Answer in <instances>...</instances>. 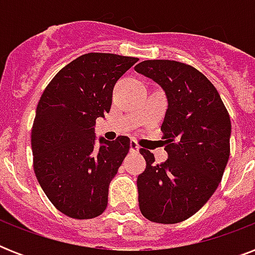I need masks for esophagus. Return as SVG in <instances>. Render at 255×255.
<instances>
[{"label":"esophagus","instance_id":"1","mask_svg":"<svg viewBox=\"0 0 255 255\" xmlns=\"http://www.w3.org/2000/svg\"><path fill=\"white\" fill-rule=\"evenodd\" d=\"M139 144L136 143L135 140H131V143H129V151L131 152H137L139 151Z\"/></svg>","mask_w":255,"mask_h":255}]
</instances>
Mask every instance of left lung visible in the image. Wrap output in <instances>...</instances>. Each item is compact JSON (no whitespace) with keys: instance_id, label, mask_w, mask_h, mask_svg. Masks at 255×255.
Returning <instances> with one entry per match:
<instances>
[{"instance_id":"obj_1","label":"left lung","mask_w":255,"mask_h":255,"mask_svg":"<svg viewBox=\"0 0 255 255\" xmlns=\"http://www.w3.org/2000/svg\"><path fill=\"white\" fill-rule=\"evenodd\" d=\"M137 73L165 91L161 131L168 160L141 148L147 167L137 176L140 212L157 224H177L205 205L221 181L230 155L232 124L221 96L192 66L168 59L140 62Z\"/></svg>"}]
</instances>
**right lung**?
<instances>
[{"mask_svg":"<svg viewBox=\"0 0 255 255\" xmlns=\"http://www.w3.org/2000/svg\"><path fill=\"white\" fill-rule=\"evenodd\" d=\"M137 58L88 53L65 66L38 102L31 128L34 173L51 204L77 220L107 208L108 186L129 151V139L100 137L95 120L110 112L112 90Z\"/></svg>","mask_w":255,"mask_h":255,"instance_id":"1","label":"right lung"}]
</instances>
